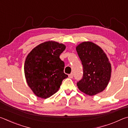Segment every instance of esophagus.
<instances>
[{"label": "esophagus", "instance_id": "esophagus-1", "mask_svg": "<svg viewBox=\"0 0 128 128\" xmlns=\"http://www.w3.org/2000/svg\"><path fill=\"white\" fill-rule=\"evenodd\" d=\"M68 77L70 78H72L73 77V73H70V74H69L68 75Z\"/></svg>", "mask_w": 128, "mask_h": 128}]
</instances>
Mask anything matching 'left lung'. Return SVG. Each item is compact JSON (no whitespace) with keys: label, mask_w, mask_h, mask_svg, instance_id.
I'll return each mask as SVG.
<instances>
[{"label":"left lung","mask_w":128,"mask_h":128,"mask_svg":"<svg viewBox=\"0 0 128 128\" xmlns=\"http://www.w3.org/2000/svg\"><path fill=\"white\" fill-rule=\"evenodd\" d=\"M83 66V77L77 85L86 95L93 96L105 89L111 78V64L107 55L98 45L90 41L76 47Z\"/></svg>","instance_id":"obj_1"}]
</instances>
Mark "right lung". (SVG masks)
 <instances>
[{"instance_id": "1", "label": "right lung", "mask_w": 128, "mask_h": 128, "mask_svg": "<svg viewBox=\"0 0 128 128\" xmlns=\"http://www.w3.org/2000/svg\"><path fill=\"white\" fill-rule=\"evenodd\" d=\"M66 45L49 40L32 50L26 58L24 73L32 92L39 98L46 99L59 90L68 75L64 73V62L60 55Z\"/></svg>"}]
</instances>
